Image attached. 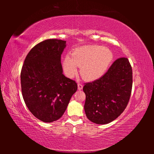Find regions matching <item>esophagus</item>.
<instances>
[{"label":"esophagus","instance_id":"esophagus-1","mask_svg":"<svg viewBox=\"0 0 154 154\" xmlns=\"http://www.w3.org/2000/svg\"><path fill=\"white\" fill-rule=\"evenodd\" d=\"M77 87H78V90H82L83 89V85L81 84L80 83H77Z\"/></svg>","mask_w":154,"mask_h":154}]
</instances>
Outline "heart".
<instances>
[{
    "instance_id": "1",
    "label": "heart",
    "mask_w": 154,
    "mask_h": 154,
    "mask_svg": "<svg viewBox=\"0 0 154 154\" xmlns=\"http://www.w3.org/2000/svg\"><path fill=\"white\" fill-rule=\"evenodd\" d=\"M109 48L97 45H87L75 48L71 55H65L63 71L68 77H73L80 67V74L87 81H95L103 77L112 60Z\"/></svg>"
}]
</instances>
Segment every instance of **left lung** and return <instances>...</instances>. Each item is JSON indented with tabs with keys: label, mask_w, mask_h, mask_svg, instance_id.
Listing matches in <instances>:
<instances>
[{
	"label": "left lung",
	"mask_w": 154,
	"mask_h": 154,
	"mask_svg": "<svg viewBox=\"0 0 154 154\" xmlns=\"http://www.w3.org/2000/svg\"><path fill=\"white\" fill-rule=\"evenodd\" d=\"M132 87V69L126 57L118 59L100 79L83 87L87 119L105 124L117 119L128 103Z\"/></svg>",
	"instance_id": "obj_1"
}]
</instances>
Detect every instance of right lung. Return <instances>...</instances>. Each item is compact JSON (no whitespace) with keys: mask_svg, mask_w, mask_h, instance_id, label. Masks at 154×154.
<instances>
[{"mask_svg":"<svg viewBox=\"0 0 154 154\" xmlns=\"http://www.w3.org/2000/svg\"><path fill=\"white\" fill-rule=\"evenodd\" d=\"M65 47L66 41L42 42L28 54L22 68L23 99L29 110L42 122L60 119L77 90L75 81L63 74L61 55Z\"/></svg>","mask_w":154,"mask_h":154,"instance_id":"obj_1","label":"right lung"}]
</instances>
